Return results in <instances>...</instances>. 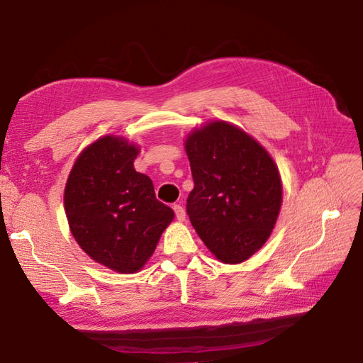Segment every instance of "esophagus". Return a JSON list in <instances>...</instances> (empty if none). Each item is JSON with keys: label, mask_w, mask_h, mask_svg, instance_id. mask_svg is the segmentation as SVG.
<instances>
[{"label": "esophagus", "mask_w": 363, "mask_h": 363, "mask_svg": "<svg viewBox=\"0 0 363 363\" xmlns=\"http://www.w3.org/2000/svg\"><path fill=\"white\" fill-rule=\"evenodd\" d=\"M174 213H175V218L179 219V221H184V218H186V212H184V208L180 206V204H174Z\"/></svg>", "instance_id": "esophagus-1"}]
</instances>
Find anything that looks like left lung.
Instances as JSON below:
<instances>
[{
  "label": "left lung",
  "mask_w": 363,
  "mask_h": 363,
  "mask_svg": "<svg viewBox=\"0 0 363 363\" xmlns=\"http://www.w3.org/2000/svg\"><path fill=\"white\" fill-rule=\"evenodd\" d=\"M194 189L186 212L206 247L239 263L267 242L281 206V183L267 150L245 131L216 121L186 140Z\"/></svg>",
  "instance_id": "left-lung-1"
}]
</instances>
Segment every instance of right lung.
I'll use <instances>...</instances> for the list:
<instances>
[{"instance_id": "obj_1", "label": "right lung", "mask_w": 363, "mask_h": 363, "mask_svg": "<svg viewBox=\"0 0 363 363\" xmlns=\"http://www.w3.org/2000/svg\"><path fill=\"white\" fill-rule=\"evenodd\" d=\"M138 152L123 138L98 139L77 159L65 188L77 242L95 262L124 274L145 265L174 218L148 175L133 168Z\"/></svg>"}]
</instances>
